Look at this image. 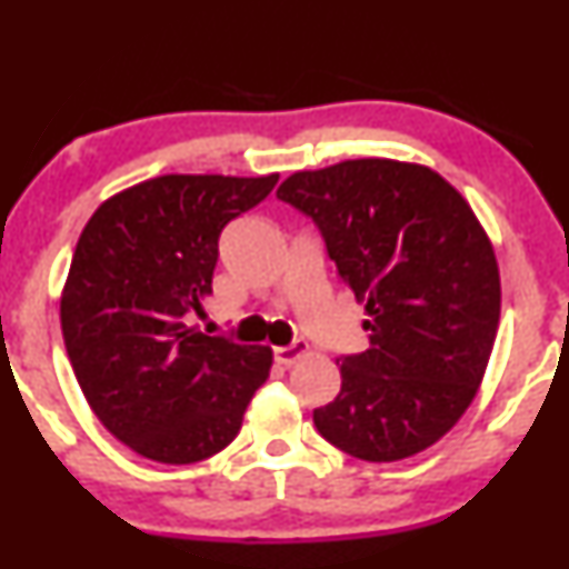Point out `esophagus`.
I'll return each mask as SVG.
<instances>
[{"mask_svg": "<svg viewBox=\"0 0 569 569\" xmlns=\"http://www.w3.org/2000/svg\"><path fill=\"white\" fill-rule=\"evenodd\" d=\"M306 353H308V343L306 341H293L291 346H276V349H273L276 361L283 363V366L296 363Z\"/></svg>", "mask_w": 569, "mask_h": 569, "instance_id": "obj_1", "label": "esophagus"}]
</instances>
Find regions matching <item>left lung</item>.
<instances>
[{"label": "left lung", "mask_w": 569, "mask_h": 569, "mask_svg": "<svg viewBox=\"0 0 569 569\" xmlns=\"http://www.w3.org/2000/svg\"><path fill=\"white\" fill-rule=\"evenodd\" d=\"M319 226L343 286L363 303L371 349L336 359L341 391L319 435L363 461H399L467 411L497 339L495 248L457 188L387 158L301 170L276 192Z\"/></svg>", "instance_id": "8db88e82"}]
</instances>
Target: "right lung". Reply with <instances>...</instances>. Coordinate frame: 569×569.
I'll list each match as a JSON object with an SVG mask.
<instances>
[{"label":"right lung","instance_id":"obj_1","mask_svg":"<svg viewBox=\"0 0 569 569\" xmlns=\"http://www.w3.org/2000/svg\"><path fill=\"white\" fill-rule=\"evenodd\" d=\"M261 178L160 176L104 200L77 240L60 321L104 429L160 465L226 449L273 351L190 326L213 293L218 238L276 188Z\"/></svg>","mask_w":569,"mask_h":569}]
</instances>
